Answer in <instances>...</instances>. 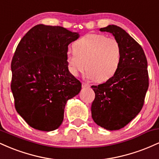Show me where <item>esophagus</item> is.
<instances>
[{"instance_id":"esophagus-1","label":"esophagus","mask_w":159,"mask_h":159,"mask_svg":"<svg viewBox=\"0 0 159 159\" xmlns=\"http://www.w3.org/2000/svg\"><path fill=\"white\" fill-rule=\"evenodd\" d=\"M90 85L89 84L85 83V82H82V87L85 88V87H90Z\"/></svg>"}]
</instances>
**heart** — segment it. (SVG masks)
<instances>
[{
	"instance_id": "obj_1",
	"label": "heart",
	"mask_w": 159,
	"mask_h": 159,
	"mask_svg": "<svg viewBox=\"0 0 159 159\" xmlns=\"http://www.w3.org/2000/svg\"><path fill=\"white\" fill-rule=\"evenodd\" d=\"M73 52L66 55L69 72L78 76L86 69L87 78L106 81L114 75L121 60V47L114 38L88 34L72 44Z\"/></svg>"
}]
</instances>
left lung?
I'll use <instances>...</instances> for the list:
<instances>
[{"label": "left lung", "mask_w": 159, "mask_h": 159, "mask_svg": "<svg viewBox=\"0 0 159 159\" xmlns=\"http://www.w3.org/2000/svg\"><path fill=\"white\" fill-rule=\"evenodd\" d=\"M111 33L121 47L119 68L105 83L93 85V121L107 130H119L139 114L149 87L147 61L142 47L116 25L100 28Z\"/></svg>", "instance_id": "1"}]
</instances>
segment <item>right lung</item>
Here are the masks:
<instances>
[{
  "instance_id": "obj_1",
  "label": "right lung",
  "mask_w": 159,
  "mask_h": 159,
  "mask_svg": "<svg viewBox=\"0 0 159 159\" xmlns=\"http://www.w3.org/2000/svg\"><path fill=\"white\" fill-rule=\"evenodd\" d=\"M78 33L37 25L19 42L11 63V90L16 110L30 126L50 132L60 127L67 101L81 83L69 72L68 45Z\"/></svg>"
}]
</instances>
